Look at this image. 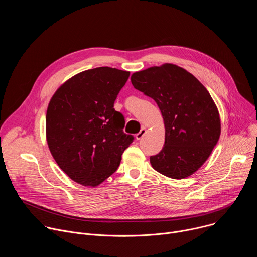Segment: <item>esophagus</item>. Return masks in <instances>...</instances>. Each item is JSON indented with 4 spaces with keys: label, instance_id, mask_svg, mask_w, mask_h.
Listing matches in <instances>:
<instances>
[{
    "label": "esophagus",
    "instance_id": "34e87169",
    "mask_svg": "<svg viewBox=\"0 0 257 257\" xmlns=\"http://www.w3.org/2000/svg\"><path fill=\"white\" fill-rule=\"evenodd\" d=\"M145 133H146V129L145 128H141V130L136 134V139L140 140L145 135Z\"/></svg>",
    "mask_w": 257,
    "mask_h": 257
}]
</instances>
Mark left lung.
Wrapping results in <instances>:
<instances>
[{"instance_id": "8db88e82", "label": "left lung", "mask_w": 257, "mask_h": 257, "mask_svg": "<svg viewBox=\"0 0 257 257\" xmlns=\"http://www.w3.org/2000/svg\"><path fill=\"white\" fill-rule=\"evenodd\" d=\"M131 82L157 102L164 118L165 145L151 157L153 168L173 179L192 175L208 159L221 134L209 92L191 73L173 64L135 72Z\"/></svg>"}]
</instances>
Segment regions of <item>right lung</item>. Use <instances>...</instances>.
<instances>
[{"label": "right lung", "mask_w": 257, "mask_h": 257, "mask_svg": "<svg viewBox=\"0 0 257 257\" xmlns=\"http://www.w3.org/2000/svg\"><path fill=\"white\" fill-rule=\"evenodd\" d=\"M130 72L98 67L67 80L47 111V141L59 167L83 186L95 187L114 174L133 135L123 131L115 100Z\"/></svg>", "instance_id": "right-lung-1"}]
</instances>
